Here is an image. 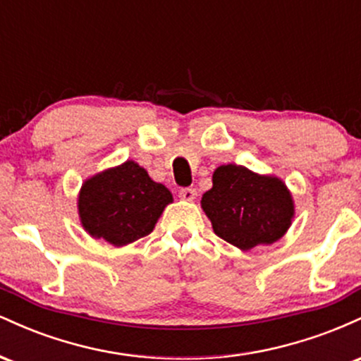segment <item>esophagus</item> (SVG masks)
<instances>
[{
	"instance_id": "esophagus-1",
	"label": "esophagus",
	"mask_w": 361,
	"mask_h": 361,
	"mask_svg": "<svg viewBox=\"0 0 361 361\" xmlns=\"http://www.w3.org/2000/svg\"><path fill=\"white\" fill-rule=\"evenodd\" d=\"M180 198L181 200H186V202H193L195 198H197V190L195 188H183L180 190Z\"/></svg>"
}]
</instances>
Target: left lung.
Segmentation results:
<instances>
[{
  "label": "left lung",
  "mask_w": 361,
  "mask_h": 361,
  "mask_svg": "<svg viewBox=\"0 0 361 361\" xmlns=\"http://www.w3.org/2000/svg\"><path fill=\"white\" fill-rule=\"evenodd\" d=\"M200 204L214 233L243 251L279 241L295 214L292 193L280 178L238 164L215 169L212 188Z\"/></svg>",
  "instance_id": "1"
}]
</instances>
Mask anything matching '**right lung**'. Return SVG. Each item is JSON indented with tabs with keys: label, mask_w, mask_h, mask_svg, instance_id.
Instances as JSON below:
<instances>
[{
	"label": "right lung",
	"mask_w": 361,
	"mask_h": 361,
	"mask_svg": "<svg viewBox=\"0 0 361 361\" xmlns=\"http://www.w3.org/2000/svg\"><path fill=\"white\" fill-rule=\"evenodd\" d=\"M173 195L135 161H126L88 178L80 190L78 212L91 238L126 246L151 234Z\"/></svg>",
	"instance_id": "1"
}]
</instances>
